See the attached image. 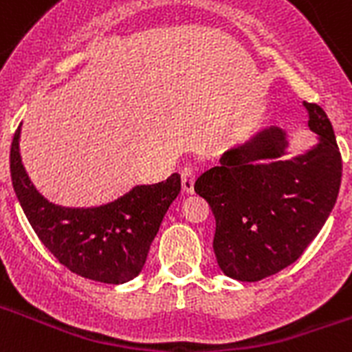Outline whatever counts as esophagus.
<instances>
[{
	"label": "esophagus",
	"mask_w": 352,
	"mask_h": 352,
	"mask_svg": "<svg viewBox=\"0 0 352 352\" xmlns=\"http://www.w3.org/2000/svg\"><path fill=\"white\" fill-rule=\"evenodd\" d=\"M194 183H195V169L190 166H185L182 169L183 190H185L186 194H192V192H194Z\"/></svg>",
	"instance_id": "34e87169"
}]
</instances>
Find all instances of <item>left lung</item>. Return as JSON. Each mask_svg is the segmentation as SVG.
Returning a JSON list of instances; mask_svg holds the SVG:
<instances>
[{
    "label": "left lung",
    "instance_id": "8db88e82",
    "mask_svg": "<svg viewBox=\"0 0 352 352\" xmlns=\"http://www.w3.org/2000/svg\"><path fill=\"white\" fill-rule=\"evenodd\" d=\"M317 142L289 155L287 133L266 126L227 149L194 188L214 214L213 250L223 275L257 282L287 268L319 234L337 203L342 178L333 126L303 102Z\"/></svg>",
    "mask_w": 352,
    "mask_h": 352
}]
</instances>
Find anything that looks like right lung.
Returning a JSON list of instances; mask_svg holds the SVG:
<instances>
[{
	"mask_svg": "<svg viewBox=\"0 0 352 352\" xmlns=\"http://www.w3.org/2000/svg\"><path fill=\"white\" fill-rule=\"evenodd\" d=\"M21 126L10 148L12 185L28 222L49 252L72 273L125 284L142 272L162 219L182 190V176L135 185L111 203L93 208H67L43 197L23 166Z\"/></svg>",
	"mask_w": 352,
	"mask_h": 352,
	"instance_id": "obj_1",
	"label": "right lung"
}]
</instances>
